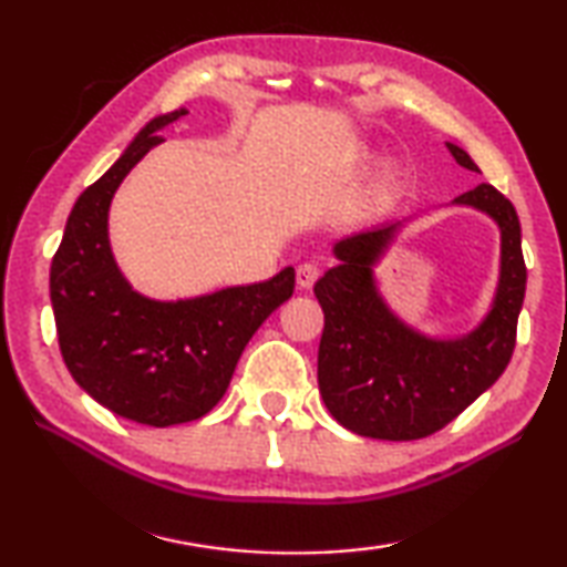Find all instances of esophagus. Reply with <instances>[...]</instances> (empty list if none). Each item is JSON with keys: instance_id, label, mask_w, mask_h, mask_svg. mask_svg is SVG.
Here are the masks:
<instances>
[{"instance_id": "34e87169", "label": "esophagus", "mask_w": 567, "mask_h": 567, "mask_svg": "<svg viewBox=\"0 0 567 567\" xmlns=\"http://www.w3.org/2000/svg\"><path fill=\"white\" fill-rule=\"evenodd\" d=\"M318 277H320L318 262H302L297 267V287H302V290H310V287L318 282Z\"/></svg>"}]
</instances>
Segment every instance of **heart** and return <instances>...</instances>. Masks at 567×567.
I'll return each mask as SVG.
<instances>
[{
	"mask_svg": "<svg viewBox=\"0 0 567 567\" xmlns=\"http://www.w3.org/2000/svg\"><path fill=\"white\" fill-rule=\"evenodd\" d=\"M392 182H395V175H392V172H385V175H382V179H380V187H390Z\"/></svg>",
	"mask_w": 567,
	"mask_h": 567,
	"instance_id": "b5f03b06",
	"label": "heart"
}]
</instances>
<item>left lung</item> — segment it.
I'll use <instances>...</instances> for the list:
<instances>
[{
  "mask_svg": "<svg viewBox=\"0 0 567 567\" xmlns=\"http://www.w3.org/2000/svg\"><path fill=\"white\" fill-rule=\"evenodd\" d=\"M465 169L480 172L467 152L450 145ZM501 227V282L491 312L455 340H433L412 330L382 300L372 267L385 255L400 223L362 229L334 243L340 265L320 277L315 297L324 330L318 382L342 427L375 440H420L443 430L503 375L515 350L517 315L525 297L520 219L493 185L455 197Z\"/></svg>",
  "mask_w": 567,
  "mask_h": 567,
  "instance_id": "obj_1",
  "label": "left lung"
}]
</instances>
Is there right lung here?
Instances as JSON below:
<instances>
[{"label": "right lung", "mask_w": 567, "mask_h": 567, "mask_svg": "<svg viewBox=\"0 0 567 567\" xmlns=\"http://www.w3.org/2000/svg\"><path fill=\"white\" fill-rule=\"evenodd\" d=\"M187 110L159 114L124 155L82 192L50 270L56 338L66 370L114 415L167 427L207 415L233 380L257 328L295 290V270L192 300L134 292L112 257L107 215L127 172L159 145V130Z\"/></svg>", "instance_id": "obj_1"}]
</instances>
